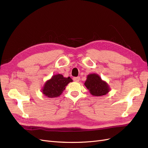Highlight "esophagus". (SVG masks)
Instances as JSON below:
<instances>
[{"instance_id":"esophagus-1","label":"esophagus","mask_w":148,"mask_h":148,"mask_svg":"<svg viewBox=\"0 0 148 148\" xmlns=\"http://www.w3.org/2000/svg\"><path fill=\"white\" fill-rule=\"evenodd\" d=\"M79 79H80V78L79 77H74L73 78V80H74L75 82H78L79 81Z\"/></svg>"}]
</instances>
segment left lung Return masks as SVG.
I'll list each match as a JSON object with an SVG mask.
<instances>
[{
  "label": "left lung",
  "mask_w": 148,
  "mask_h": 148,
  "mask_svg": "<svg viewBox=\"0 0 148 148\" xmlns=\"http://www.w3.org/2000/svg\"><path fill=\"white\" fill-rule=\"evenodd\" d=\"M84 85L89 92L95 96L106 95L110 91L108 84L102 80L99 76L96 73L89 74L87 76Z\"/></svg>",
  "instance_id": "obj_1"
}]
</instances>
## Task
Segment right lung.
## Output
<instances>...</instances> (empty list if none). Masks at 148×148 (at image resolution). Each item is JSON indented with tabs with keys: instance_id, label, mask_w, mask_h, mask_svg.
Instances as JSON below:
<instances>
[{
	"instance_id": "obj_1",
	"label": "right lung",
	"mask_w": 148,
	"mask_h": 148,
	"mask_svg": "<svg viewBox=\"0 0 148 148\" xmlns=\"http://www.w3.org/2000/svg\"><path fill=\"white\" fill-rule=\"evenodd\" d=\"M72 82L73 80L70 77L65 78L61 74L55 75L44 84L42 92L44 96L48 97H58L62 95L67 84Z\"/></svg>"
}]
</instances>
